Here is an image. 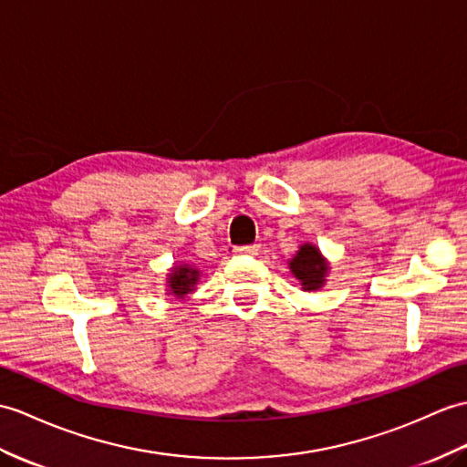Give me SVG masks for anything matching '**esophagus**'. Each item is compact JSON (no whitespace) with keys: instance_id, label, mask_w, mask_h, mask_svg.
<instances>
[{"instance_id":"1","label":"esophagus","mask_w":467,"mask_h":467,"mask_svg":"<svg viewBox=\"0 0 467 467\" xmlns=\"http://www.w3.org/2000/svg\"><path fill=\"white\" fill-rule=\"evenodd\" d=\"M234 253L236 254H244V256H254L258 253L256 246L251 244H244V246H234Z\"/></svg>"}]
</instances>
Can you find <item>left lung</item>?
Wrapping results in <instances>:
<instances>
[{"label": "left lung", "instance_id": "8db88e82", "mask_svg": "<svg viewBox=\"0 0 467 467\" xmlns=\"http://www.w3.org/2000/svg\"><path fill=\"white\" fill-rule=\"evenodd\" d=\"M288 266H290V273L300 280L302 290H308V292L320 290L324 286L328 276V268H330L327 258H324L318 248L310 243H305L298 248L295 258H290Z\"/></svg>", "mask_w": 467, "mask_h": 467}]
</instances>
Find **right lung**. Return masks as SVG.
<instances>
[{
  "label": "right lung",
  "instance_id": "1",
  "mask_svg": "<svg viewBox=\"0 0 467 467\" xmlns=\"http://www.w3.org/2000/svg\"><path fill=\"white\" fill-rule=\"evenodd\" d=\"M167 276H169L167 278L169 295H172L175 298H184L187 295H191L194 286H197L201 270L191 265H179V266H172Z\"/></svg>",
  "mask_w": 467,
  "mask_h": 467
}]
</instances>
